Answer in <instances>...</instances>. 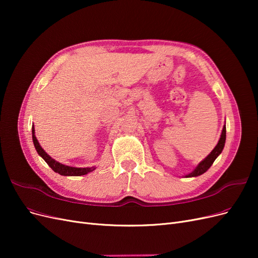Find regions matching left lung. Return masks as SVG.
I'll use <instances>...</instances> for the list:
<instances>
[{"mask_svg":"<svg viewBox=\"0 0 258 258\" xmlns=\"http://www.w3.org/2000/svg\"><path fill=\"white\" fill-rule=\"evenodd\" d=\"M225 142H226V124L223 127V130H222V135H221V138L220 140H218V142L216 144V146L213 148V151L211 152L207 157L201 160L197 167L195 168L189 174H186L185 177H195V176H199L201 174H204L205 172H207V171L209 170V168L213 165L214 160L218 157V156L221 155V153L223 152V148L225 146Z\"/></svg>","mask_w":258,"mask_h":258,"instance_id":"1","label":"left lung"}]
</instances>
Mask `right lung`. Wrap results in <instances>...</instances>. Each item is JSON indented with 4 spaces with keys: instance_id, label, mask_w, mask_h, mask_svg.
I'll return each mask as SVG.
<instances>
[{
    "instance_id": "1",
    "label": "right lung",
    "mask_w": 258,
    "mask_h": 258,
    "mask_svg": "<svg viewBox=\"0 0 258 258\" xmlns=\"http://www.w3.org/2000/svg\"><path fill=\"white\" fill-rule=\"evenodd\" d=\"M32 140H33V144L35 150L37 152V154L41 156V157L47 162V165L54 171L56 173H59L60 175H64V176H80V175H85L89 172H92L93 170L96 169V167H90V168H76V167H70V166H66L62 165V163L58 162L57 160H54L53 158H51L50 156L46 153L42 146L38 143L37 139L35 137V130H34V126L32 127Z\"/></svg>"
}]
</instances>
